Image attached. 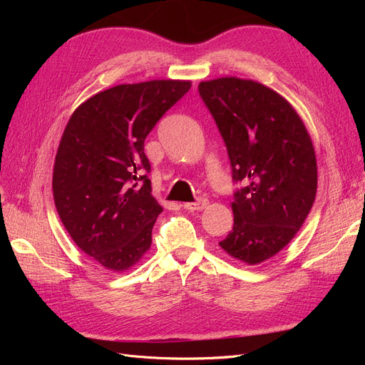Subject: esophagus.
<instances>
[{
	"label": "esophagus",
	"mask_w": 365,
	"mask_h": 365,
	"mask_svg": "<svg viewBox=\"0 0 365 365\" xmlns=\"http://www.w3.org/2000/svg\"><path fill=\"white\" fill-rule=\"evenodd\" d=\"M207 205H208V201L205 197H200L196 202H185L184 208L190 210V212H197V210H204Z\"/></svg>",
	"instance_id": "1"
}]
</instances>
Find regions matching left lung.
I'll return each mask as SVG.
<instances>
[{"label":"left lung","instance_id":"obj_1","mask_svg":"<svg viewBox=\"0 0 365 365\" xmlns=\"http://www.w3.org/2000/svg\"><path fill=\"white\" fill-rule=\"evenodd\" d=\"M228 150L235 225L219 242L228 256L259 264L295 237L317 195V157L294 106L260 82L219 77L200 83Z\"/></svg>","mask_w":365,"mask_h":365}]
</instances>
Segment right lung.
Wrapping results in <instances>:
<instances>
[{"mask_svg":"<svg viewBox=\"0 0 365 365\" xmlns=\"http://www.w3.org/2000/svg\"><path fill=\"white\" fill-rule=\"evenodd\" d=\"M190 81L123 83L76 108L53 168V197L65 230L101 267L123 272L149 251L163 207L152 196L145 140L190 90Z\"/></svg>","mask_w":365,"mask_h":365,"instance_id":"add662e5","label":"right lung"}]
</instances>
